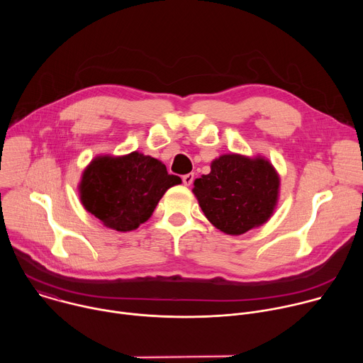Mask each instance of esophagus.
Wrapping results in <instances>:
<instances>
[{"instance_id": "esophagus-1", "label": "esophagus", "mask_w": 363, "mask_h": 363, "mask_svg": "<svg viewBox=\"0 0 363 363\" xmlns=\"http://www.w3.org/2000/svg\"><path fill=\"white\" fill-rule=\"evenodd\" d=\"M182 182H184V185L189 186V185L194 182V174L191 172V174H186V175H184V177H182Z\"/></svg>"}]
</instances>
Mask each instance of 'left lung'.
<instances>
[{
	"mask_svg": "<svg viewBox=\"0 0 363 363\" xmlns=\"http://www.w3.org/2000/svg\"><path fill=\"white\" fill-rule=\"evenodd\" d=\"M279 186V174L267 160L228 153L213 161L210 174L195 179L192 192L216 228L241 235L273 216Z\"/></svg>",
	"mask_w": 363,
	"mask_h": 363,
	"instance_id": "obj_1",
	"label": "left lung"
}]
</instances>
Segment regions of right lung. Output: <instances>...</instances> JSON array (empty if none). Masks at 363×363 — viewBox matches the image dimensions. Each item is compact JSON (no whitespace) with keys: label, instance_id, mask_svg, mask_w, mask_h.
<instances>
[{"label":"right lung","instance_id":"1","mask_svg":"<svg viewBox=\"0 0 363 363\" xmlns=\"http://www.w3.org/2000/svg\"><path fill=\"white\" fill-rule=\"evenodd\" d=\"M181 182L161 161L135 150L125 157L94 158L82 175L79 191L90 214L125 233L143 224L164 194Z\"/></svg>","mask_w":363,"mask_h":363}]
</instances>
